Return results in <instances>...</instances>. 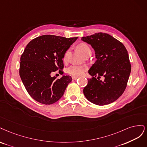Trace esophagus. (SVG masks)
Here are the masks:
<instances>
[{
	"mask_svg": "<svg viewBox=\"0 0 147 147\" xmlns=\"http://www.w3.org/2000/svg\"><path fill=\"white\" fill-rule=\"evenodd\" d=\"M78 78H79V77H78V76H73V77H72V79H73V80H76Z\"/></svg>",
	"mask_w": 147,
	"mask_h": 147,
	"instance_id": "34e87169",
	"label": "esophagus"
}]
</instances>
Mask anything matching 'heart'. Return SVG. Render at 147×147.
Here are the masks:
<instances>
[{
	"label": "heart",
	"instance_id": "1",
	"mask_svg": "<svg viewBox=\"0 0 147 147\" xmlns=\"http://www.w3.org/2000/svg\"><path fill=\"white\" fill-rule=\"evenodd\" d=\"M78 49L82 55L88 51H91L90 49L89 48V46L86 43H84V42H81V43H80L78 45ZM68 53V51L66 52L64 55V57H63L64 61H66L67 60ZM85 70H86V67H84V66L78 65H73L72 66H71V67H69L68 68L67 71H68V73L69 74L74 76H80L82 74Z\"/></svg>",
	"mask_w": 147,
	"mask_h": 147
}]
</instances>
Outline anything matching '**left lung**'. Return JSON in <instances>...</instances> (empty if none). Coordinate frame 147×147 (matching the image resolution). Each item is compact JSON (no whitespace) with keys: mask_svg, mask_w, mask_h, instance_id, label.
<instances>
[{"mask_svg":"<svg viewBox=\"0 0 147 147\" xmlns=\"http://www.w3.org/2000/svg\"><path fill=\"white\" fill-rule=\"evenodd\" d=\"M81 40L92 46L96 59L88 70L93 78L88 79L84 88L85 96L98 106L114 102L123 93L131 73V65L126 48L122 42L105 33H96Z\"/></svg>","mask_w":147,"mask_h":147,"instance_id":"left-lung-1","label":"left lung"}]
</instances>
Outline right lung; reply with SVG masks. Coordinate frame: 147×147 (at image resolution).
<instances>
[{"label": "right lung", "mask_w": 147, "mask_h": 147, "mask_svg": "<svg viewBox=\"0 0 147 147\" xmlns=\"http://www.w3.org/2000/svg\"><path fill=\"white\" fill-rule=\"evenodd\" d=\"M78 37L45 35L30 41L21 57L20 76L26 90L37 102L54 104L62 97L71 82L70 76H51L59 70L63 74L64 55Z\"/></svg>", "instance_id": "1"}]
</instances>
